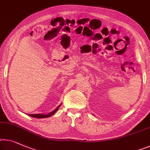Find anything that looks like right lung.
I'll return each mask as SVG.
<instances>
[{
  "label": "right lung",
  "instance_id": "obj_1",
  "mask_svg": "<svg viewBox=\"0 0 150 150\" xmlns=\"http://www.w3.org/2000/svg\"><path fill=\"white\" fill-rule=\"evenodd\" d=\"M61 106V105H59V106H57V108L55 109V110H54L52 112H51L49 114H47V115H44V114H28V116H30V117H34V118H48V117H50L51 116L53 115L58 110V109H59V107Z\"/></svg>",
  "mask_w": 150,
  "mask_h": 150
}]
</instances>
